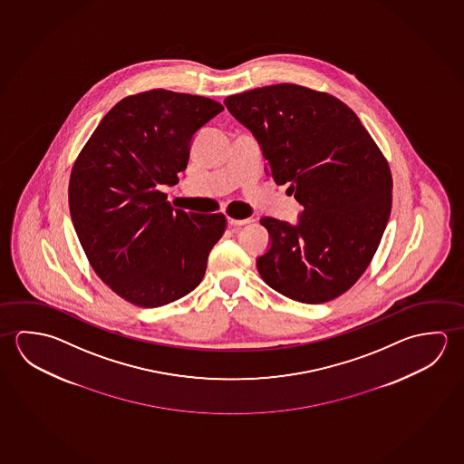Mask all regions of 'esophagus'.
<instances>
[{
  "label": "esophagus",
  "mask_w": 464,
  "mask_h": 464,
  "mask_svg": "<svg viewBox=\"0 0 464 464\" xmlns=\"http://www.w3.org/2000/svg\"><path fill=\"white\" fill-rule=\"evenodd\" d=\"M250 219H234V218H227V224L230 227H237V226H244V224H248Z\"/></svg>",
  "instance_id": "34e87169"
}]
</instances>
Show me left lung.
<instances>
[{"mask_svg":"<svg viewBox=\"0 0 464 464\" xmlns=\"http://www.w3.org/2000/svg\"><path fill=\"white\" fill-rule=\"evenodd\" d=\"M230 115L258 141L266 173L291 183L304 206L295 224L261 218L269 248L256 258L265 283L302 304H323L367 269L392 211V173L346 103L297 84L230 95Z\"/></svg>","mask_w":464,"mask_h":464,"instance_id":"left-lung-1","label":"left lung"}]
</instances>
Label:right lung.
I'll return each mask as SVG.
<instances>
[{
    "label": "right lung",
    "instance_id": "right-lung-1",
    "mask_svg": "<svg viewBox=\"0 0 464 464\" xmlns=\"http://www.w3.org/2000/svg\"><path fill=\"white\" fill-rule=\"evenodd\" d=\"M224 107L154 89L111 109L79 154L70 212L89 263L120 297L144 308L181 299L201 283L226 218L173 209L159 187L187 169L195 134Z\"/></svg>",
    "mask_w": 464,
    "mask_h": 464
}]
</instances>
